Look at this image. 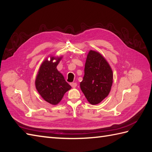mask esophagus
<instances>
[{"mask_svg": "<svg viewBox=\"0 0 152 152\" xmlns=\"http://www.w3.org/2000/svg\"><path fill=\"white\" fill-rule=\"evenodd\" d=\"M70 85H71L72 86V87H73V88H75L76 86H77V83H70Z\"/></svg>", "mask_w": 152, "mask_h": 152, "instance_id": "34e87169", "label": "esophagus"}]
</instances>
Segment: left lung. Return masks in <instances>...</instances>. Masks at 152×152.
<instances>
[{"label": "left lung", "mask_w": 152, "mask_h": 152, "mask_svg": "<svg viewBox=\"0 0 152 152\" xmlns=\"http://www.w3.org/2000/svg\"><path fill=\"white\" fill-rule=\"evenodd\" d=\"M113 83V72L108 62L97 51L90 50L84 68L80 89L88 102L97 104L108 95Z\"/></svg>", "instance_id": "1"}]
</instances>
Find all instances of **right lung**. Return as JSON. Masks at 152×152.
<instances>
[{
    "mask_svg": "<svg viewBox=\"0 0 152 152\" xmlns=\"http://www.w3.org/2000/svg\"><path fill=\"white\" fill-rule=\"evenodd\" d=\"M55 59L56 62H53ZM61 59L51 57L50 61H44L40 66L35 80V86L39 94L51 104H57L64 94L72 88L63 75L57 69Z\"/></svg>",
    "mask_w": 152,
    "mask_h": 152,
    "instance_id": "obj_1",
    "label": "right lung"
}]
</instances>
